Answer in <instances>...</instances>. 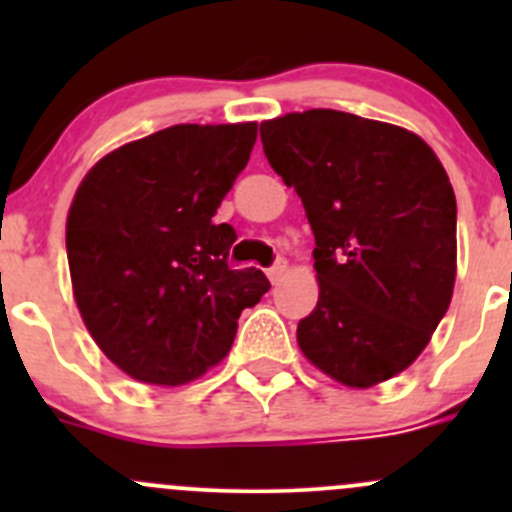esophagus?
I'll list each match as a JSON object with an SVG mask.
<instances>
[{
    "label": "esophagus",
    "instance_id": "1",
    "mask_svg": "<svg viewBox=\"0 0 512 512\" xmlns=\"http://www.w3.org/2000/svg\"><path fill=\"white\" fill-rule=\"evenodd\" d=\"M285 272H287V262L285 260H277L275 265H272L270 270H267V277H270V282H280L282 277H285Z\"/></svg>",
    "mask_w": 512,
    "mask_h": 512
}]
</instances>
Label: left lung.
<instances>
[{
    "label": "left lung",
    "instance_id": "obj_1",
    "mask_svg": "<svg viewBox=\"0 0 512 512\" xmlns=\"http://www.w3.org/2000/svg\"><path fill=\"white\" fill-rule=\"evenodd\" d=\"M265 156L314 232L319 302L299 319L304 356L369 389L426 349L456 282V195L406 128L312 108L260 123Z\"/></svg>",
    "mask_w": 512,
    "mask_h": 512
}]
</instances>
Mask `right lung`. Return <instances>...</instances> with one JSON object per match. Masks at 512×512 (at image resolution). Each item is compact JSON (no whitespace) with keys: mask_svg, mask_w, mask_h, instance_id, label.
Returning a JSON list of instances; mask_svg holds the SVG:
<instances>
[{"mask_svg":"<svg viewBox=\"0 0 512 512\" xmlns=\"http://www.w3.org/2000/svg\"><path fill=\"white\" fill-rule=\"evenodd\" d=\"M257 123H180L101 158L66 220L71 285L101 352L128 376L180 386L225 359L245 307L270 289L230 270L213 223L250 160Z\"/></svg>","mask_w":512,"mask_h":512,"instance_id":"add662e5","label":"right lung"}]
</instances>
